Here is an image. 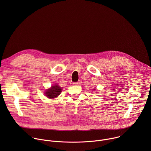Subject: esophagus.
Wrapping results in <instances>:
<instances>
[{
  "mask_svg": "<svg viewBox=\"0 0 151 151\" xmlns=\"http://www.w3.org/2000/svg\"><path fill=\"white\" fill-rule=\"evenodd\" d=\"M79 82H73V85H74V86H78V85H79Z\"/></svg>",
  "mask_w": 151,
  "mask_h": 151,
  "instance_id": "esophagus-1",
  "label": "esophagus"
}]
</instances>
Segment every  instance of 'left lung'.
I'll return each mask as SVG.
<instances>
[{
  "label": "left lung",
  "instance_id": "left-lung-1",
  "mask_svg": "<svg viewBox=\"0 0 151 151\" xmlns=\"http://www.w3.org/2000/svg\"><path fill=\"white\" fill-rule=\"evenodd\" d=\"M93 90H95V89H93Z\"/></svg>",
  "mask_w": 151,
  "mask_h": 151
}]
</instances>
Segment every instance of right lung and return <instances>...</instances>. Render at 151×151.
Wrapping results in <instances>:
<instances>
[{"label": "right lung", "mask_w": 151, "mask_h": 151, "mask_svg": "<svg viewBox=\"0 0 151 151\" xmlns=\"http://www.w3.org/2000/svg\"><path fill=\"white\" fill-rule=\"evenodd\" d=\"M62 89L60 86L57 84L54 85L53 86H51V87L49 89H47L45 91V95L48 97V98L50 99H54L58 97L61 92L62 91Z\"/></svg>", "instance_id": "add662e5"}]
</instances>
